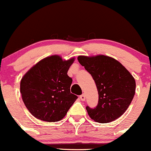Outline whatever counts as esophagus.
Segmentation results:
<instances>
[{
    "label": "esophagus",
    "mask_w": 151,
    "mask_h": 151,
    "mask_svg": "<svg viewBox=\"0 0 151 151\" xmlns=\"http://www.w3.org/2000/svg\"><path fill=\"white\" fill-rule=\"evenodd\" d=\"M80 100H82V101H84L85 100V95H84V94H82V95H80Z\"/></svg>",
    "instance_id": "obj_1"
}]
</instances>
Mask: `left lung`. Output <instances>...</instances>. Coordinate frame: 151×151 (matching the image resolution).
Masks as SVG:
<instances>
[{
  "instance_id": "obj_1",
  "label": "left lung",
  "mask_w": 151,
  "mask_h": 151,
  "mask_svg": "<svg viewBox=\"0 0 151 151\" xmlns=\"http://www.w3.org/2000/svg\"><path fill=\"white\" fill-rule=\"evenodd\" d=\"M77 59L92 75L98 91L97 107H86L90 118L107 123L120 117L135 93L136 84L132 74L121 63L108 56H79Z\"/></svg>"
}]
</instances>
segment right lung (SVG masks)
<instances>
[{
  "mask_svg": "<svg viewBox=\"0 0 151 151\" xmlns=\"http://www.w3.org/2000/svg\"><path fill=\"white\" fill-rule=\"evenodd\" d=\"M74 59L49 56L36 63L22 77L20 84L22 100L36 118L59 121L77 99L70 92L72 79L67 75Z\"/></svg>",
  "mask_w": 151,
  "mask_h": 151,
  "instance_id": "add662e5",
  "label": "right lung"
}]
</instances>
